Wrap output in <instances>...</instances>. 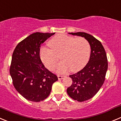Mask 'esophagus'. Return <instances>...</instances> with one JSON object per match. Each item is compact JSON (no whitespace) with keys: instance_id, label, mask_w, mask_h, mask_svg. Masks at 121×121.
I'll return each instance as SVG.
<instances>
[{"instance_id":"1","label":"esophagus","mask_w":121,"mask_h":121,"mask_svg":"<svg viewBox=\"0 0 121 121\" xmlns=\"http://www.w3.org/2000/svg\"><path fill=\"white\" fill-rule=\"evenodd\" d=\"M57 77H58V79H63L64 78L65 76H60V75H58V76H57Z\"/></svg>"}]
</instances>
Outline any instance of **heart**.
Wrapping results in <instances>:
<instances>
[{
	"label": "heart",
	"mask_w": 121,
	"mask_h": 121,
	"mask_svg": "<svg viewBox=\"0 0 121 121\" xmlns=\"http://www.w3.org/2000/svg\"><path fill=\"white\" fill-rule=\"evenodd\" d=\"M50 48L43 47L40 50L42 61L50 70H54L60 55L62 61L56 72L65 73L71 69L73 72L83 69L88 62L91 47L83 38H74L65 35H56L48 42Z\"/></svg>",
	"instance_id": "heart-1"
}]
</instances>
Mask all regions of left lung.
Masks as SVG:
<instances>
[{"instance_id": "left-lung-1", "label": "left lung", "mask_w": 121, "mask_h": 121, "mask_svg": "<svg viewBox=\"0 0 121 121\" xmlns=\"http://www.w3.org/2000/svg\"><path fill=\"white\" fill-rule=\"evenodd\" d=\"M69 34L84 38L91 47L88 63L81 71L70 75L72 83L67 89L72 99L82 102L93 97L103 84L108 70V58L101 43L93 36L85 32Z\"/></svg>"}]
</instances>
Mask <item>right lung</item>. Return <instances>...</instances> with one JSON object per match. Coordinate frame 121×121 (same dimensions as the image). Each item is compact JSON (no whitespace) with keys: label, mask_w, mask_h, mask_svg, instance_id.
Returning <instances> with one entry per match:
<instances>
[{"label":"right lung","mask_w":121,"mask_h":121,"mask_svg":"<svg viewBox=\"0 0 121 121\" xmlns=\"http://www.w3.org/2000/svg\"><path fill=\"white\" fill-rule=\"evenodd\" d=\"M55 33L36 32L20 42L12 54L10 74L17 91L27 100L47 99L56 75L46 69L40 58V45Z\"/></svg>","instance_id":"add662e5"}]
</instances>
